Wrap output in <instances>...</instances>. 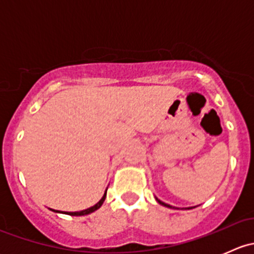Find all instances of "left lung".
Masks as SVG:
<instances>
[{
  "label": "left lung",
  "instance_id": "left-lung-1",
  "mask_svg": "<svg viewBox=\"0 0 254 254\" xmlns=\"http://www.w3.org/2000/svg\"><path fill=\"white\" fill-rule=\"evenodd\" d=\"M156 200H157L158 203H160L161 205H163V206H167V207H175V206H171L170 204H166V203H163V201H161L160 199H157V198H156ZM188 209H191V207H188Z\"/></svg>",
  "mask_w": 254,
  "mask_h": 254
}]
</instances>
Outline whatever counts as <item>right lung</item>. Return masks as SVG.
Instances as JSON below:
<instances>
[{
	"mask_svg": "<svg viewBox=\"0 0 254 254\" xmlns=\"http://www.w3.org/2000/svg\"><path fill=\"white\" fill-rule=\"evenodd\" d=\"M106 196H107V190H106V193H104V195L102 196L101 200H99L98 203L96 204V205L88 207V209H86V210H82V211H73V212H70V211H59V210H54V209H50V210H51V211H54V212H60V214H61V212H63V214L71 215V216H83V215H88V214H91V212L96 211L97 209H99V207L102 206V204L104 203V200H106Z\"/></svg>",
	"mask_w": 254,
	"mask_h": 254,
	"instance_id": "obj_1",
	"label": "right lung"
}]
</instances>
